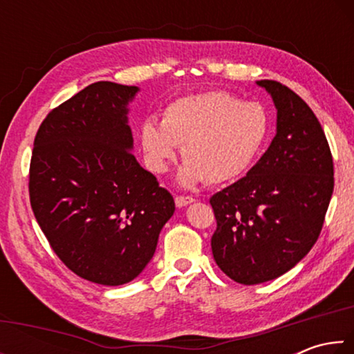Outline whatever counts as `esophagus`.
Instances as JSON below:
<instances>
[{
	"label": "esophagus",
	"instance_id": "34e87169",
	"mask_svg": "<svg viewBox=\"0 0 354 354\" xmlns=\"http://www.w3.org/2000/svg\"><path fill=\"white\" fill-rule=\"evenodd\" d=\"M194 201H195L194 196H184V195H176L175 196V203H176L178 207H184V206H187Z\"/></svg>",
	"mask_w": 354,
	"mask_h": 354
}]
</instances>
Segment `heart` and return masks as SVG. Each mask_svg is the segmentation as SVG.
<instances>
[{
    "label": "heart",
    "instance_id": "b5f03b06",
    "mask_svg": "<svg viewBox=\"0 0 354 354\" xmlns=\"http://www.w3.org/2000/svg\"><path fill=\"white\" fill-rule=\"evenodd\" d=\"M270 113L257 101L226 91L185 95L167 104L160 123L148 118L140 143L149 169L165 173L183 147V185L226 184L243 176L259 159L270 134Z\"/></svg>",
    "mask_w": 354,
    "mask_h": 354
}]
</instances>
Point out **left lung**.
<instances>
[{"label": "left lung", "mask_w": 354, "mask_h": 354, "mask_svg": "<svg viewBox=\"0 0 354 354\" xmlns=\"http://www.w3.org/2000/svg\"><path fill=\"white\" fill-rule=\"evenodd\" d=\"M257 84L278 109L277 136L247 176L209 200L214 259L245 286L281 277L309 253L334 189L333 154L315 113L284 84Z\"/></svg>", "instance_id": "obj_1"}]
</instances>
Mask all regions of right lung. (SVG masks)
<instances>
[{
	"instance_id": "1",
	"label": "right lung",
	"mask_w": 354,
	"mask_h": 354,
	"mask_svg": "<svg viewBox=\"0 0 354 354\" xmlns=\"http://www.w3.org/2000/svg\"><path fill=\"white\" fill-rule=\"evenodd\" d=\"M136 86L100 81L55 107L35 134L29 201L50 247L77 277L133 281L151 259L175 200L134 154Z\"/></svg>"
}]
</instances>
